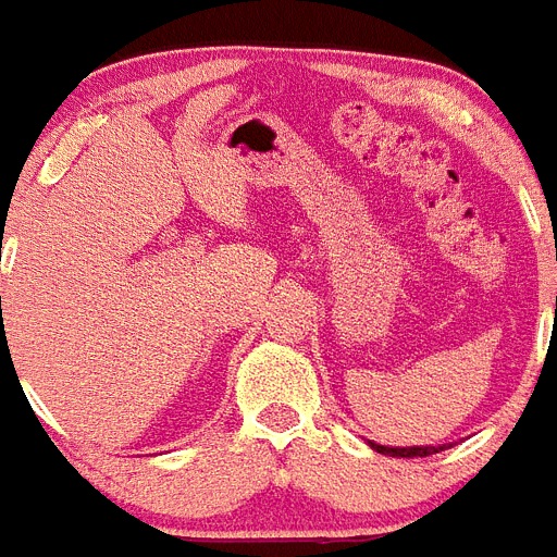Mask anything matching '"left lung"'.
<instances>
[{
    "label": "left lung",
    "mask_w": 557,
    "mask_h": 557,
    "mask_svg": "<svg viewBox=\"0 0 557 557\" xmlns=\"http://www.w3.org/2000/svg\"><path fill=\"white\" fill-rule=\"evenodd\" d=\"M380 455H388V457H429V455H437L443 451V446H411V448H388V446H376L371 443Z\"/></svg>",
    "instance_id": "obj_1"
}]
</instances>
